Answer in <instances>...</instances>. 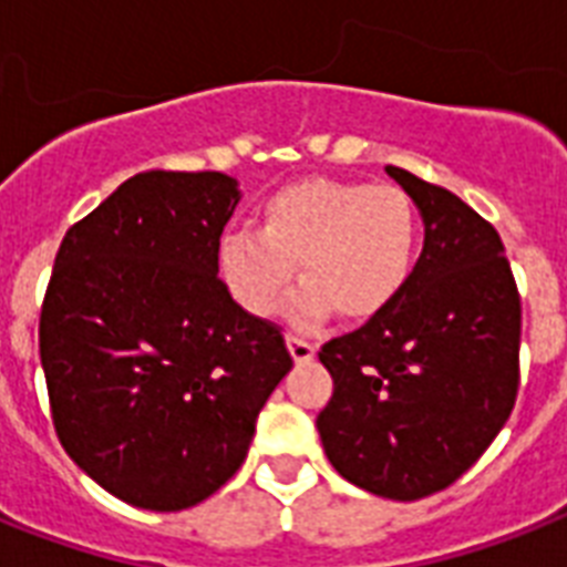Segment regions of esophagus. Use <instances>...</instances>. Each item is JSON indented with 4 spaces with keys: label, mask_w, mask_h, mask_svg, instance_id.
Wrapping results in <instances>:
<instances>
[{
    "label": "esophagus",
    "mask_w": 567,
    "mask_h": 567,
    "mask_svg": "<svg viewBox=\"0 0 567 567\" xmlns=\"http://www.w3.org/2000/svg\"><path fill=\"white\" fill-rule=\"evenodd\" d=\"M288 352H291L293 363H308L311 358H315L317 349L308 343V340L302 338H293V334H288Z\"/></svg>",
    "instance_id": "1"
}]
</instances>
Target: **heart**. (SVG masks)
<instances>
[{
	"label": "heart",
	"mask_w": 567,
	"mask_h": 567,
	"mask_svg": "<svg viewBox=\"0 0 567 567\" xmlns=\"http://www.w3.org/2000/svg\"><path fill=\"white\" fill-rule=\"evenodd\" d=\"M419 220L399 186L299 179L261 204L259 236L233 233L218 265L229 293L252 317H270L293 274L306 282L285 317L317 329L331 315L372 320L404 291L416 265Z\"/></svg>",
	"instance_id": "1"
}]
</instances>
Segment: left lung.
Here are the masks:
<instances>
[{"instance_id": "left-lung-1", "label": "left lung", "mask_w": 567, "mask_h": 567, "mask_svg": "<svg viewBox=\"0 0 567 567\" xmlns=\"http://www.w3.org/2000/svg\"><path fill=\"white\" fill-rule=\"evenodd\" d=\"M384 172L422 215V256L393 306L320 349L334 393L317 431L349 483L419 501L475 466L513 413L522 299L492 224L449 188Z\"/></svg>"}]
</instances>
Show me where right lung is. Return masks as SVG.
Here are the masks:
<instances>
[{
	"instance_id": "add662e5",
	"label": "right lung",
	"mask_w": 567,
	"mask_h": 567,
	"mask_svg": "<svg viewBox=\"0 0 567 567\" xmlns=\"http://www.w3.org/2000/svg\"><path fill=\"white\" fill-rule=\"evenodd\" d=\"M241 192L220 172H145L60 244L40 361L60 445L101 489L154 513L218 492L293 361L218 279Z\"/></svg>"
}]
</instances>
